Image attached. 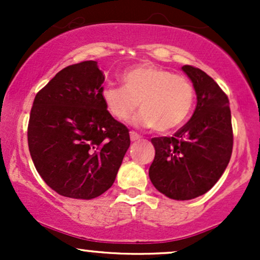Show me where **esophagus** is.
<instances>
[{
    "label": "esophagus",
    "mask_w": 260,
    "mask_h": 260,
    "mask_svg": "<svg viewBox=\"0 0 260 260\" xmlns=\"http://www.w3.org/2000/svg\"><path fill=\"white\" fill-rule=\"evenodd\" d=\"M129 136H131V140H132V142H136V140H138L140 138L139 134L137 132H134V131H131Z\"/></svg>",
    "instance_id": "obj_1"
}]
</instances>
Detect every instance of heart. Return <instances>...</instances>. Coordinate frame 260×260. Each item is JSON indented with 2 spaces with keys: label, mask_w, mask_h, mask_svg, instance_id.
Wrapping results in <instances>:
<instances>
[{
  "label": "heart",
  "mask_w": 260,
  "mask_h": 260,
  "mask_svg": "<svg viewBox=\"0 0 260 260\" xmlns=\"http://www.w3.org/2000/svg\"><path fill=\"white\" fill-rule=\"evenodd\" d=\"M121 86H106L101 92L106 110L116 120L124 121L138 109L137 124L155 127L159 132L178 128L192 112L194 89L186 77L153 64H139L121 76Z\"/></svg>",
  "instance_id": "obj_1"
}]
</instances>
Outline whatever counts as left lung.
<instances>
[{"instance_id":"8db88e82","label":"left lung","mask_w":260,"mask_h":260,"mask_svg":"<svg viewBox=\"0 0 260 260\" xmlns=\"http://www.w3.org/2000/svg\"><path fill=\"white\" fill-rule=\"evenodd\" d=\"M182 70L196 89L194 113L172 137L151 139L155 157L149 169L154 187L176 201L207 193L228 168L234 147L228 95L199 68Z\"/></svg>"}]
</instances>
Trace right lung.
<instances>
[{
    "label": "right lung",
    "instance_id": "obj_1",
    "mask_svg": "<svg viewBox=\"0 0 260 260\" xmlns=\"http://www.w3.org/2000/svg\"><path fill=\"white\" fill-rule=\"evenodd\" d=\"M104 80L96 61L71 64L32 103L31 160L45 183L67 198L92 199L106 192L129 148V131L104 104Z\"/></svg>",
    "mask_w": 260,
    "mask_h": 260
}]
</instances>
